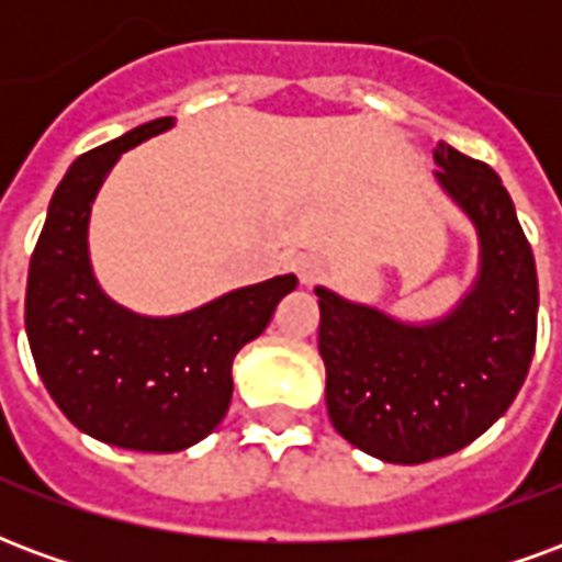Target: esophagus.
Returning a JSON list of instances; mask_svg holds the SVG:
<instances>
[{"label": "esophagus", "mask_w": 562, "mask_h": 562, "mask_svg": "<svg viewBox=\"0 0 562 562\" xmlns=\"http://www.w3.org/2000/svg\"><path fill=\"white\" fill-rule=\"evenodd\" d=\"M294 270H297L301 282H304V285H310V282L318 280V273H322V261H318L316 256H297V261H294Z\"/></svg>", "instance_id": "34e87169"}]
</instances>
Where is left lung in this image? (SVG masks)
Listing matches in <instances>:
<instances>
[{"label":"left lung","instance_id":"1","mask_svg":"<svg viewBox=\"0 0 562 562\" xmlns=\"http://www.w3.org/2000/svg\"><path fill=\"white\" fill-rule=\"evenodd\" d=\"M436 180L479 232V280L446 318L409 325L316 289L325 401L337 434L389 463L454 454L506 413L536 349L539 280L491 165L436 144Z\"/></svg>","mask_w":562,"mask_h":562}]
</instances>
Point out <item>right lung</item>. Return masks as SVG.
<instances>
[{"label":"right lung","instance_id":"add662e5","mask_svg":"<svg viewBox=\"0 0 562 562\" xmlns=\"http://www.w3.org/2000/svg\"><path fill=\"white\" fill-rule=\"evenodd\" d=\"M171 126V116L149 120L68 168L26 280L32 358L63 415L108 446L159 454L195 446L225 418L234 355L297 285L285 273L168 318L138 316L99 289L87 249L95 192L120 153Z\"/></svg>","mask_w":562,"mask_h":562}]
</instances>
